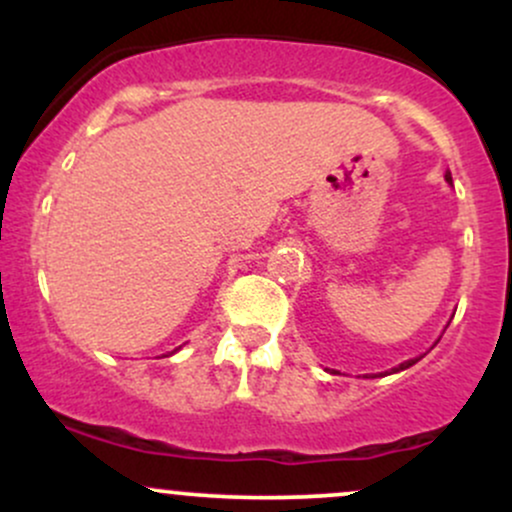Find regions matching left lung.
<instances>
[{
	"mask_svg": "<svg viewBox=\"0 0 512 512\" xmlns=\"http://www.w3.org/2000/svg\"><path fill=\"white\" fill-rule=\"evenodd\" d=\"M445 180H448V182H452V175H450V170H448V173H445ZM416 361H419V358H414V361H407V363H402V366H399V368H395V373H397V370H404V368L414 366V363H416Z\"/></svg>",
	"mask_w": 512,
	"mask_h": 512,
	"instance_id": "left-lung-1",
	"label": "left lung"
}]
</instances>
